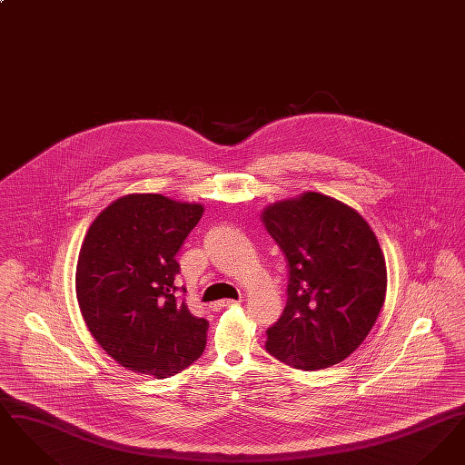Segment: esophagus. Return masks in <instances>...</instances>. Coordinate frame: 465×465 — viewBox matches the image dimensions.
I'll list each match as a JSON object with an SVG mask.
<instances>
[{
    "label": "esophagus",
    "mask_w": 465,
    "mask_h": 465,
    "mask_svg": "<svg viewBox=\"0 0 465 465\" xmlns=\"http://www.w3.org/2000/svg\"><path fill=\"white\" fill-rule=\"evenodd\" d=\"M239 302L237 300H220V302H216L214 305H213V309H224V307H232V305H237Z\"/></svg>",
    "instance_id": "obj_1"
}]
</instances>
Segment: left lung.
Here are the masks:
<instances>
[{
    "mask_svg": "<svg viewBox=\"0 0 465 465\" xmlns=\"http://www.w3.org/2000/svg\"><path fill=\"white\" fill-rule=\"evenodd\" d=\"M262 223L289 266L288 303L266 330V351L307 371L341 362L385 300L387 266L373 230L347 203L315 192L270 203Z\"/></svg>",
    "mask_w": 465,
    "mask_h": 465,
    "instance_id": "8db88e82",
    "label": "left lung"
}]
</instances>
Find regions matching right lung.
I'll return each instance as SVG.
<instances>
[{"instance_id":"right-lung-1","label":"right lung","mask_w":465,"mask_h":465,"mask_svg":"<svg viewBox=\"0 0 465 465\" xmlns=\"http://www.w3.org/2000/svg\"><path fill=\"white\" fill-rule=\"evenodd\" d=\"M202 214L200 203L133 193L90 224L76 265L78 305L95 341L134 373L169 378L205 349L209 322L174 286L177 251Z\"/></svg>"}]
</instances>
